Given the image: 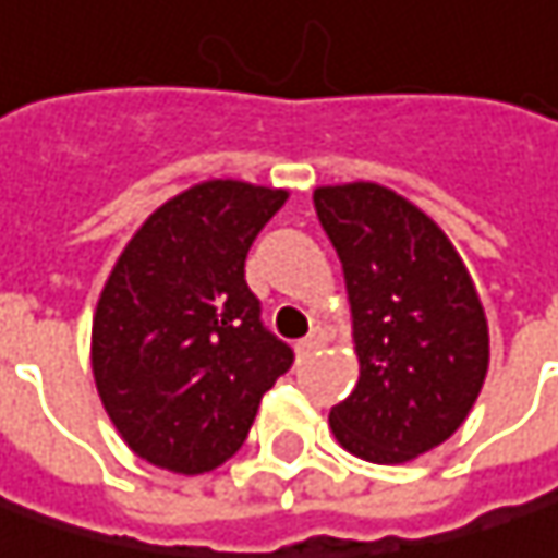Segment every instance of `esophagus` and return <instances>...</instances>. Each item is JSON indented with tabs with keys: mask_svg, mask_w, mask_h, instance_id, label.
<instances>
[{
	"mask_svg": "<svg viewBox=\"0 0 558 558\" xmlns=\"http://www.w3.org/2000/svg\"><path fill=\"white\" fill-rule=\"evenodd\" d=\"M325 344H328V335H325L322 328H312L310 335L296 344V356H303V360H306V356H312V353H318Z\"/></svg>",
	"mask_w": 558,
	"mask_h": 558,
	"instance_id": "34e87169",
	"label": "esophagus"
}]
</instances>
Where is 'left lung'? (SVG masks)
Masks as SVG:
<instances>
[{"instance_id":"8db88e82","label":"left lung","mask_w":558,"mask_h":558,"mask_svg":"<svg viewBox=\"0 0 558 558\" xmlns=\"http://www.w3.org/2000/svg\"><path fill=\"white\" fill-rule=\"evenodd\" d=\"M341 258L360 378L331 408L335 439L373 464L442 445L474 408L489 331L474 280L433 217L376 182L312 192Z\"/></svg>"}]
</instances>
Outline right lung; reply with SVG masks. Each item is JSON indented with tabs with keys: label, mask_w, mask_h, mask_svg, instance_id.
Listing matches in <instances>:
<instances>
[{
	"label": "right lung",
	"mask_w": 558,
	"mask_h": 558,
	"mask_svg": "<svg viewBox=\"0 0 558 558\" xmlns=\"http://www.w3.org/2000/svg\"><path fill=\"white\" fill-rule=\"evenodd\" d=\"M283 189L208 180L122 248L90 328V366L125 445L173 474H205L246 442L293 350L262 325L246 255Z\"/></svg>",
	"instance_id": "add662e5"
}]
</instances>
